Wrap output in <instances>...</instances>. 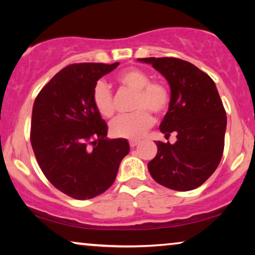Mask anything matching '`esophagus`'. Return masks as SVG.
I'll return each instance as SVG.
<instances>
[{"mask_svg": "<svg viewBox=\"0 0 255 255\" xmlns=\"http://www.w3.org/2000/svg\"><path fill=\"white\" fill-rule=\"evenodd\" d=\"M128 144H130V147L133 148L139 144V140H135V139H131V140L128 141Z\"/></svg>", "mask_w": 255, "mask_h": 255, "instance_id": "34e87169", "label": "esophagus"}]
</instances>
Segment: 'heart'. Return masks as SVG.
Returning <instances> with one entry per match:
<instances>
[{"label": "heart", "mask_w": 255, "mask_h": 255, "mask_svg": "<svg viewBox=\"0 0 255 255\" xmlns=\"http://www.w3.org/2000/svg\"><path fill=\"white\" fill-rule=\"evenodd\" d=\"M122 88L135 93L132 103L133 114L120 116L110 123L111 134L117 138L141 137L153 124L152 115L161 116L170 103V92L165 83L152 82L151 76L140 68L131 67L117 75ZM93 103L101 116L110 118L115 114V100L106 83L99 81L93 90Z\"/></svg>", "instance_id": "obj_1"}]
</instances>
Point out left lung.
<instances>
[{"mask_svg":"<svg viewBox=\"0 0 255 255\" xmlns=\"http://www.w3.org/2000/svg\"><path fill=\"white\" fill-rule=\"evenodd\" d=\"M161 73L170 87L168 111L160 124L166 139L148 170L159 184L177 191L193 190L212 175L224 151L226 113L215 82L190 62L177 58H142Z\"/></svg>","mask_w":255,"mask_h":255,"instance_id":"obj_1","label":"left lung"}]
</instances>
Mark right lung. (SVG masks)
<instances>
[{
    "instance_id": "obj_1",
    "label": "right lung",
    "mask_w": 255,
    "mask_h": 255,
    "mask_svg": "<svg viewBox=\"0 0 255 255\" xmlns=\"http://www.w3.org/2000/svg\"><path fill=\"white\" fill-rule=\"evenodd\" d=\"M115 64L69 65L36 97L31 145L46 179L75 200L104 193L130 151L127 139H108V125L93 103L94 87Z\"/></svg>"
}]
</instances>
